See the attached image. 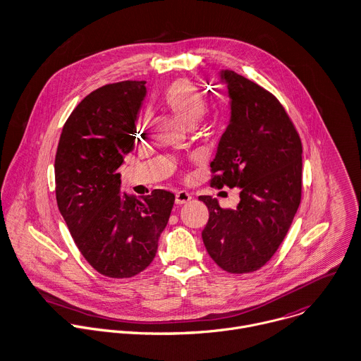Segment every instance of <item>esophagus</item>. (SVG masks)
<instances>
[{
  "mask_svg": "<svg viewBox=\"0 0 361 361\" xmlns=\"http://www.w3.org/2000/svg\"><path fill=\"white\" fill-rule=\"evenodd\" d=\"M190 199H192L190 193H189V192H185V190H179V192L175 195V203L179 204V206L188 203Z\"/></svg>",
  "mask_w": 361,
  "mask_h": 361,
  "instance_id": "1",
  "label": "esophagus"
}]
</instances>
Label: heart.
Instances as JSON below:
<instances>
[{
  "mask_svg": "<svg viewBox=\"0 0 361 361\" xmlns=\"http://www.w3.org/2000/svg\"><path fill=\"white\" fill-rule=\"evenodd\" d=\"M161 101L188 128L195 126L206 112L203 94L188 80H178L169 84L164 90Z\"/></svg>",
  "mask_w": 361,
  "mask_h": 361,
  "instance_id": "obj_1",
  "label": "heart"
}]
</instances>
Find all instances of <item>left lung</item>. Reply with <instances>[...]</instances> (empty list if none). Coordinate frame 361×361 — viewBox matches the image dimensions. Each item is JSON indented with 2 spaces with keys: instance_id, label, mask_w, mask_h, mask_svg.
Here are the masks:
<instances>
[{
  "instance_id": "obj_1",
  "label": "left lung",
  "mask_w": 361,
  "mask_h": 361,
  "mask_svg": "<svg viewBox=\"0 0 361 361\" xmlns=\"http://www.w3.org/2000/svg\"><path fill=\"white\" fill-rule=\"evenodd\" d=\"M231 121L219 140L210 186L239 188L235 209L199 196L209 209L202 239L209 256L229 273L264 266L289 231L302 199V140L277 98L225 69Z\"/></svg>"
}]
</instances>
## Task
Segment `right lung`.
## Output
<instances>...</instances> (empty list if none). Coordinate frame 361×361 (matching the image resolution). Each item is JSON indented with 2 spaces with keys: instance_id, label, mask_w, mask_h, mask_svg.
Returning a JSON list of instances; mask_svg holds the SVG:
<instances>
[{
  "instance_id": "obj_1",
  "label": "right lung",
  "mask_w": 361,
  "mask_h": 361,
  "mask_svg": "<svg viewBox=\"0 0 361 361\" xmlns=\"http://www.w3.org/2000/svg\"><path fill=\"white\" fill-rule=\"evenodd\" d=\"M145 81L104 85L66 119L55 155L58 209L87 262L101 274L128 279L158 250L175 195L155 189L136 199L121 192L119 166L135 147Z\"/></svg>"
}]
</instances>
